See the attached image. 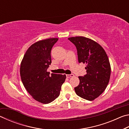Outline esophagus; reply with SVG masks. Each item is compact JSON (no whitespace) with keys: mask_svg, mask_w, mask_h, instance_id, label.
Here are the masks:
<instances>
[{"mask_svg":"<svg viewBox=\"0 0 129 129\" xmlns=\"http://www.w3.org/2000/svg\"><path fill=\"white\" fill-rule=\"evenodd\" d=\"M73 76H74L73 74H71V75H66V77L67 78H70V77H73Z\"/></svg>","mask_w":129,"mask_h":129,"instance_id":"1","label":"esophagus"}]
</instances>
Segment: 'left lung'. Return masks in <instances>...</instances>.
Returning <instances> with one entry per match:
<instances>
[{
    "label": "left lung",
    "mask_w": 129,
    "mask_h": 129,
    "mask_svg": "<svg viewBox=\"0 0 129 129\" xmlns=\"http://www.w3.org/2000/svg\"><path fill=\"white\" fill-rule=\"evenodd\" d=\"M77 48L78 62L86 64V74L79 76L80 84L75 88L77 95L93 101L106 88L111 73L110 62L106 52L99 43L83 36L68 38Z\"/></svg>",
    "instance_id": "obj_1"
}]
</instances>
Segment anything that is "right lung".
Instances as JSON below:
<instances>
[{"mask_svg":"<svg viewBox=\"0 0 129 129\" xmlns=\"http://www.w3.org/2000/svg\"><path fill=\"white\" fill-rule=\"evenodd\" d=\"M58 38L37 41L26 51L20 65V77L24 86L34 99L47 104L60 95L66 75L47 71L51 65V52Z\"/></svg>","mask_w":129,"mask_h":129,"instance_id":"right-lung-1","label":"right lung"}]
</instances>
